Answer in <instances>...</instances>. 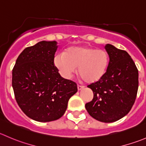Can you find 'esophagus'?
I'll list each match as a JSON object with an SVG mask.
<instances>
[{
    "mask_svg": "<svg viewBox=\"0 0 146 146\" xmlns=\"http://www.w3.org/2000/svg\"><path fill=\"white\" fill-rule=\"evenodd\" d=\"M77 87H78V90H82V89H83V88H84V86H80V85H78Z\"/></svg>",
    "mask_w": 146,
    "mask_h": 146,
    "instance_id": "obj_1",
    "label": "esophagus"
}]
</instances>
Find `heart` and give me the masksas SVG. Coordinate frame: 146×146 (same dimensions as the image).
<instances>
[{
    "instance_id": "1",
    "label": "heart",
    "mask_w": 146,
    "mask_h": 146,
    "mask_svg": "<svg viewBox=\"0 0 146 146\" xmlns=\"http://www.w3.org/2000/svg\"><path fill=\"white\" fill-rule=\"evenodd\" d=\"M108 61L106 50L89 46L70 47L54 58L55 66L65 78L71 77L78 67L79 75L88 83L98 81L103 77Z\"/></svg>"
}]
</instances>
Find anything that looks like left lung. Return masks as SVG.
<instances>
[{"label": "left lung", "instance_id": "1", "mask_svg": "<svg viewBox=\"0 0 146 146\" xmlns=\"http://www.w3.org/2000/svg\"><path fill=\"white\" fill-rule=\"evenodd\" d=\"M107 70L97 82L88 85L93 98L86 104L90 116L103 123L118 121L130 112L137 96L138 70L125 50L107 44Z\"/></svg>", "mask_w": 146, "mask_h": 146}]
</instances>
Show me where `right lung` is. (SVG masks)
<instances>
[{
    "instance_id": "1",
    "label": "right lung",
    "mask_w": 146,
    "mask_h": 146,
    "mask_svg": "<svg viewBox=\"0 0 146 146\" xmlns=\"http://www.w3.org/2000/svg\"><path fill=\"white\" fill-rule=\"evenodd\" d=\"M56 41H40L23 50L12 72L15 100L28 117L50 122L63 116L77 84L63 78L54 66Z\"/></svg>"
}]
</instances>
